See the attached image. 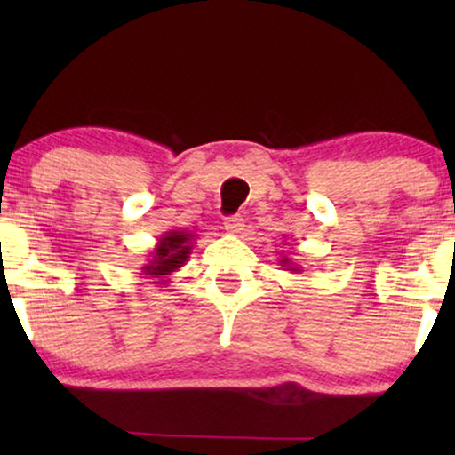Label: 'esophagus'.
<instances>
[{"mask_svg": "<svg viewBox=\"0 0 455 455\" xmlns=\"http://www.w3.org/2000/svg\"><path fill=\"white\" fill-rule=\"evenodd\" d=\"M223 229H226L228 234L238 235V234H242V229H244V220H242L240 215L226 217V221H223Z\"/></svg>", "mask_w": 455, "mask_h": 455, "instance_id": "esophagus-1", "label": "esophagus"}]
</instances>
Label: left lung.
<instances>
[{
  "instance_id": "1",
  "label": "left lung",
  "mask_w": 455,
  "mask_h": 455,
  "mask_svg": "<svg viewBox=\"0 0 455 455\" xmlns=\"http://www.w3.org/2000/svg\"><path fill=\"white\" fill-rule=\"evenodd\" d=\"M279 265L285 267V271H291V273H300L302 271V267L296 265V263H291L288 257H283L282 260H279Z\"/></svg>"
}]
</instances>
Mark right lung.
I'll return each mask as SVG.
<instances>
[{
    "instance_id": "add662e5",
    "label": "right lung",
    "mask_w": 455,
    "mask_h": 455,
    "mask_svg": "<svg viewBox=\"0 0 455 455\" xmlns=\"http://www.w3.org/2000/svg\"><path fill=\"white\" fill-rule=\"evenodd\" d=\"M192 244H195V234L188 232V229H170V232L161 235L153 251L148 252L147 263L142 265V273L153 277L151 283H170L167 277L188 260Z\"/></svg>"
}]
</instances>
